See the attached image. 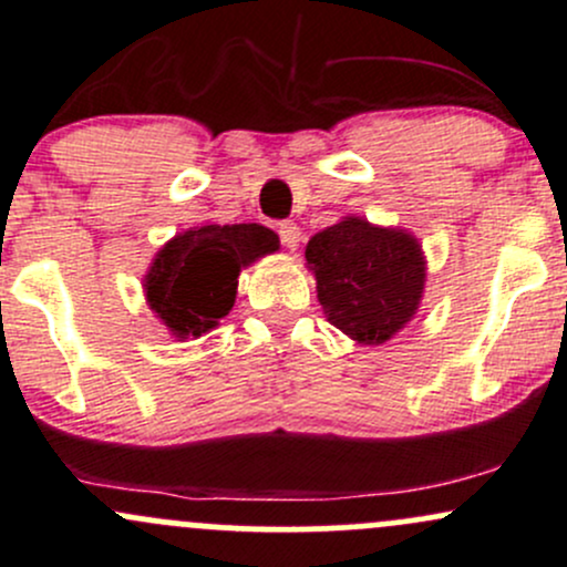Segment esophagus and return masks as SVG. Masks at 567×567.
<instances>
[{"mask_svg":"<svg viewBox=\"0 0 567 567\" xmlns=\"http://www.w3.org/2000/svg\"><path fill=\"white\" fill-rule=\"evenodd\" d=\"M278 235H281V243H284L289 250H297V245H300V240H302L300 226L291 224V220H284V224L278 226Z\"/></svg>","mask_w":567,"mask_h":567,"instance_id":"esophagus-1","label":"esophagus"}]
</instances>
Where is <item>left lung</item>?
<instances>
[{"label":"left lung","instance_id":"obj_1","mask_svg":"<svg viewBox=\"0 0 567 567\" xmlns=\"http://www.w3.org/2000/svg\"><path fill=\"white\" fill-rule=\"evenodd\" d=\"M306 267L327 322L360 347L388 343L412 322L429 270L412 231L360 215H343L317 231L306 245Z\"/></svg>","mask_w":567,"mask_h":567}]
</instances>
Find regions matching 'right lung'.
<instances>
[{
    "label": "right lung",
    "mask_w": 567,
    "mask_h": 567,
    "mask_svg": "<svg viewBox=\"0 0 567 567\" xmlns=\"http://www.w3.org/2000/svg\"><path fill=\"white\" fill-rule=\"evenodd\" d=\"M281 240L259 224H204L179 231L163 245L144 276L150 311L177 341L215 330L231 311L237 278Z\"/></svg>",
    "instance_id": "add662e5"
}]
</instances>
